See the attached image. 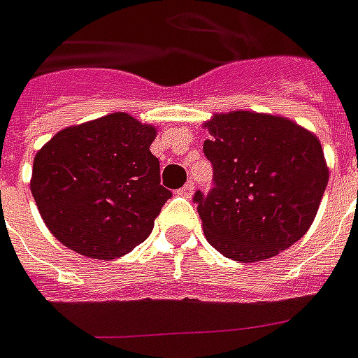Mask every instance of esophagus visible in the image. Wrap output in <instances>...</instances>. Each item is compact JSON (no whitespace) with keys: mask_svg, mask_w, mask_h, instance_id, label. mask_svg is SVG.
I'll use <instances>...</instances> for the list:
<instances>
[{"mask_svg":"<svg viewBox=\"0 0 358 358\" xmlns=\"http://www.w3.org/2000/svg\"><path fill=\"white\" fill-rule=\"evenodd\" d=\"M194 190H196L194 182L189 181V182H187V185H185V187H182L181 190H179V194L185 196V198H192V194H194Z\"/></svg>","mask_w":358,"mask_h":358,"instance_id":"obj_1","label":"esophagus"}]
</instances>
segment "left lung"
<instances>
[{"label":"left lung","instance_id":"obj_1","mask_svg":"<svg viewBox=\"0 0 358 358\" xmlns=\"http://www.w3.org/2000/svg\"><path fill=\"white\" fill-rule=\"evenodd\" d=\"M213 190H196L203 234L227 259H271L308 232L329 182L321 141L294 120L255 111L203 122Z\"/></svg>","mask_w":358,"mask_h":358}]
</instances>
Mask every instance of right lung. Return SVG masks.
Wrapping results in <instances>:
<instances>
[{
    "instance_id": "add662e5",
    "label": "right lung",
    "mask_w": 358,
    "mask_h": 358,
    "mask_svg": "<svg viewBox=\"0 0 358 358\" xmlns=\"http://www.w3.org/2000/svg\"><path fill=\"white\" fill-rule=\"evenodd\" d=\"M157 126L111 113L67 126L34 158L29 189L62 245L111 260L147 240L171 192L150 152Z\"/></svg>"
}]
</instances>
